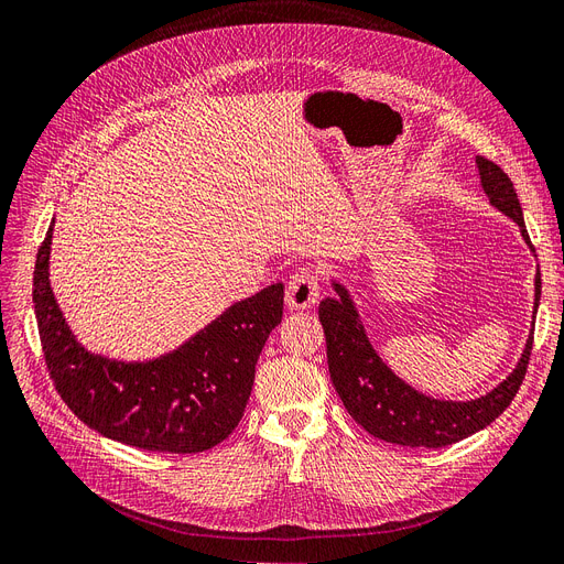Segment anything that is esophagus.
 <instances>
[{"label":"esophagus","mask_w":564,"mask_h":564,"mask_svg":"<svg viewBox=\"0 0 564 564\" xmlns=\"http://www.w3.org/2000/svg\"><path fill=\"white\" fill-rule=\"evenodd\" d=\"M319 299V278L312 268H301L286 282V305L291 310H307Z\"/></svg>","instance_id":"1"}]
</instances>
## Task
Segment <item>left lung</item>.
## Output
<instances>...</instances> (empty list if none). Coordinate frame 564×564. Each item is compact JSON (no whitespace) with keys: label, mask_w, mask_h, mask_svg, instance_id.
Masks as SVG:
<instances>
[{"label":"left lung","mask_w":564,"mask_h":564,"mask_svg":"<svg viewBox=\"0 0 564 564\" xmlns=\"http://www.w3.org/2000/svg\"><path fill=\"white\" fill-rule=\"evenodd\" d=\"M475 164L488 204L516 224L532 252L523 210L521 204H518L509 175L498 164L484 160V156H477ZM330 286L335 296H328L319 303V322L326 335L330 381L337 395L345 402V410L370 435L400 446L440 448L484 431L488 423H492L509 408V402L513 400L525 377L530 360L534 314L539 307V296H542V275H539V270L534 273L532 328L528 333L521 358H518L513 370L498 387L469 400L433 398L398 377L372 347L349 286L340 278H333Z\"/></svg>","instance_id":"left-lung-1"}]
</instances>
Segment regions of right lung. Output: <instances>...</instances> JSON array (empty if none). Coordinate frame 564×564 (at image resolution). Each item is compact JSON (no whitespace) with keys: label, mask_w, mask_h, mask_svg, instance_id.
<instances>
[{"label":"right lung","mask_w":564,"mask_h":564,"mask_svg":"<svg viewBox=\"0 0 564 564\" xmlns=\"http://www.w3.org/2000/svg\"><path fill=\"white\" fill-rule=\"evenodd\" d=\"M53 227L39 247L34 312L55 389L69 410L108 440L145 452L200 454L227 440L254 387V366L282 322L284 284L231 303L183 345L143 360L89 351L51 284Z\"/></svg>","instance_id":"1"}]
</instances>
